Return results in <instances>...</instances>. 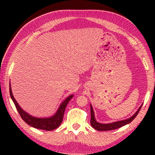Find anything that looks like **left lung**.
I'll list each match as a JSON object with an SVG mask.
<instances>
[{
  "label": "left lung",
  "instance_id": "1",
  "mask_svg": "<svg viewBox=\"0 0 155 155\" xmlns=\"http://www.w3.org/2000/svg\"><path fill=\"white\" fill-rule=\"evenodd\" d=\"M142 106H143V104L139 107V108L137 110L136 113H134L132 117H130L129 118H128V119L114 122V123H112L103 124V123H98V122L95 120L94 110L93 109V107H92V105L91 104V126L93 127L94 129L99 130V131H106V130H112L117 129V128L123 127V126H124V125L130 123V122H132L134 120V118L137 117L138 113H139V112L140 111Z\"/></svg>",
  "mask_w": 155,
  "mask_h": 155
}]
</instances>
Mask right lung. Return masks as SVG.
<instances>
[{
	"instance_id": "obj_1",
	"label": "right lung",
	"mask_w": 155,
	"mask_h": 155,
	"mask_svg": "<svg viewBox=\"0 0 155 155\" xmlns=\"http://www.w3.org/2000/svg\"><path fill=\"white\" fill-rule=\"evenodd\" d=\"M9 91L12 100L14 102L16 109H17L19 114L21 115L22 120H24L26 123H27L28 125H30V126L32 127L38 128V129H42L45 130H54L60 126L61 124L62 123V119H63V116L66 107H67L68 102L71 101L72 97H73V94H72L71 96H68L66 98V99L61 104L60 107H59L57 111V113H56L52 117L48 118H37L31 116V115L27 113V112L22 110V108L19 106V104H18L17 102H16L15 98H14V96H13L12 94L11 83H10Z\"/></svg>"
}]
</instances>
